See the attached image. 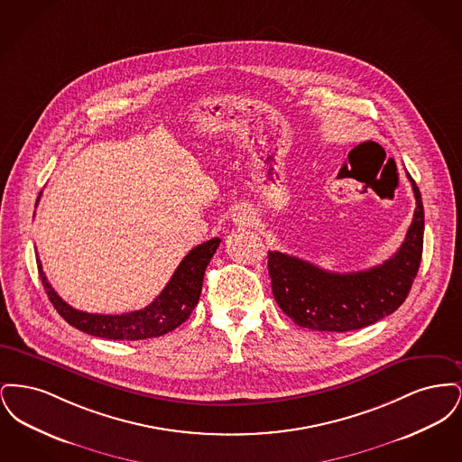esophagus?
Segmentation results:
<instances>
[{
    "label": "esophagus",
    "instance_id": "obj_1",
    "mask_svg": "<svg viewBox=\"0 0 462 462\" xmlns=\"http://www.w3.org/2000/svg\"><path fill=\"white\" fill-rule=\"evenodd\" d=\"M232 218L236 221V225H239V226H249V225H253V221H254V217H253L251 211L245 209V208H237Z\"/></svg>",
    "mask_w": 462,
    "mask_h": 462
}]
</instances>
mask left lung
<instances>
[{
  "label": "left lung",
  "mask_w": 462,
  "mask_h": 462,
  "mask_svg": "<svg viewBox=\"0 0 462 462\" xmlns=\"http://www.w3.org/2000/svg\"><path fill=\"white\" fill-rule=\"evenodd\" d=\"M416 211L395 254L364 272L332 273L315 264L268 251V273L277 305L300 328L329 332L362 329L392 315L418 275L422 256L424 209L416 181Z\"/></svg>",
  "instance_id": "8db88e82"
}]
</instances>
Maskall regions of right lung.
Here are the masks:
<instances>
[{
    "mask_svg": "<svg viewBox=\"0 0 462 462\" xmlns=\"http://www.w3.org/2000/svg\"><path fill=\"white\" fill-rule=\"evenodd\" d=\"M40 200V198H38ZM36 200V202H38ZM220 239L202 242L196 245L183 260L170 279V282L161 291L149 307L121 315H100L87 313L67 305L66 301L50 286L40 258L36 260L38 272L43 282L44 291L51 305L60 313V317L76 329L83 330L91 336L117 341H138L162 336L181 326L198 307L199 296L202 291V279L213 254L217 253Z\"/></svg>",
    "mask_w": 462,
    "mask_h": 462,
    "instance_id": "1",
    "label": "right lung"
}]
</instances>
